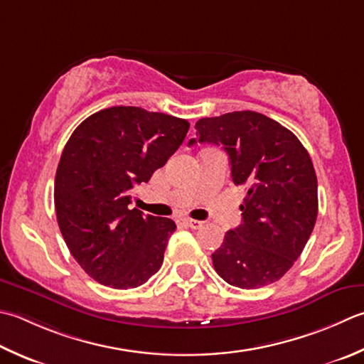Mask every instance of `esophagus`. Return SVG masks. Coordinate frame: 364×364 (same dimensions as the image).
I'll return each instance as SVG.
<instances>
[{
  "instance_id": "1",
  "label": "esophagus",
  "mask_w": 364,
  "mask_h": 364,
  "mask_svg": "<svg viewBox=\"0 0 364 364\" xmlns=\"http://www.w3.org/2000/svg\"><path fill=\"white\" fill-rule=\"evenodd\" d=\"M184 223H186L191 229H200V227L203 225V223L202 220H197V219H191V218H188V219H184Z\"/></svg>"
}]
</instances>
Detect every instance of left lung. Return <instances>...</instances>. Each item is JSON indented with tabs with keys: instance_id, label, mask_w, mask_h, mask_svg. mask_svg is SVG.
Instances as JSON below:
<instances>
[{
	"instance_id": "1",
	"label": "left lung",
	"mask_w": 364,
	"mask_h": 364,
	"mask_svg": "<svg viewBox=\"0 0 364 364\" xmlns=\"http://www.w3.org/2000/svg\"><path fill=\"white\" fill-rule=\"evenodd\" d=\"M194 144L220 145L232 180L245 184L243 223L213 252L216 273L230 286L259 289L276 282L300 257L316 225L317 176L294 132L252 110L202 118Z\"/></svg>"
}]
</instances>
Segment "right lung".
Returning a JSON list of instances; mask_svg holds the SVG:
<instances>
[{
  "instance_id": "1",
  "label": "right lung",
  "mask_w": 364,
  "mask_h": 364,
  "mask_svg": "<svg viewBox=\"0 0 364 364\" xmlns=\"http://www.w3.org/2000/svg\"><path fill=\"white\" fill-rule=\"evenodd\" d=\"M189 131L183 118L141 107H110L78 124L55 176L64 241L85 273L113 289L145 284L162 265L172 219L129 210L134 184L149 178Z\"/></svg>"
}]
</instances>
